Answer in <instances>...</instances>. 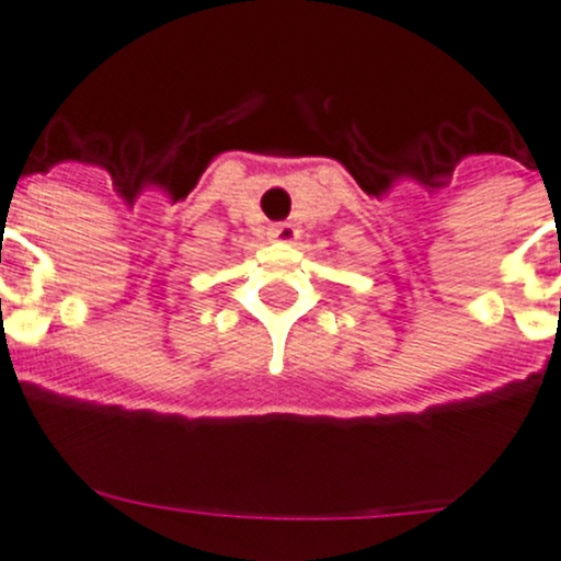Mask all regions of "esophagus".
<instances>
[{
	"label": "esophagus",
	"mask_w": 561,
	"mask_h": 561,
	"mask_svg": "<svg viewBox=\"0 0 561 561\" xmlns=\"http://www.w3.org/2000/svg\"><path fill=\"white\" fill-rule=\"evenodd\" d=\"M270 237H273L275 242H283V245H291V242L299 237V229L286 220V224H275L273 229H270Z\"/></svg>",
	"instance_id": "1"
}]
</instances>
